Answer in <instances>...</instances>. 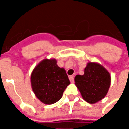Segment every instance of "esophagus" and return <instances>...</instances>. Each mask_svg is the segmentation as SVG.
Masks as SVG:
<instances>
[{"instance_id":"34e87169","label":"esophagus","mask_w":129,"mask_h":129,"mask_svg":"<svg viewBox=\"0 0 129 129\" xmlns=\"http://www.w3.org/2000/svg\"><path fill=\"white\" fill-rule=\"evenodd\" d=\"M69 79H70V81L71 83H73V82H74V77H73V76H70V77H69Z\"/></svg>"}]
</instances>
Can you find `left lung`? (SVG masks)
<instances>
[{"instance_id": "8db88e82", "label": "left lung", "mask_w": 129, "mask_h": 129, "mask_svg": "<svg viewBox=\"0 0 129 129\" xmlns=\"http://www.w3.org/2000/svg\"><path fill=\"white\" fill-rule=\"evenodd\" d=\"M111 75L102 65L94 62L87 63L84 75L75 77L76 86L86 102L95 103L104 98L111 85Z\"/></svg>"}]
</instances>
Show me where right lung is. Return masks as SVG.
<instances>
[{"mask_svg": "<svg viewBox=\"0 0 129 129\" xmlns=\"http://www.w3.org/2000/svg\"><path fill=\"white\" fill-rule=\"evenodd\" d=\"M55 59H45L34 68L31 85L36 97L45 104H52L62 97L70 84L64 68H59Z\"/></svg>", "mask_w": 129, "mask_h": 129, "instance_id": "add662e5", "label": "right lung"}]
</instances>
